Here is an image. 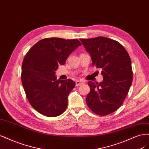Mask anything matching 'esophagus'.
<instances>
[{"label": "esophagus", "instance_id": "esophagus-1", "mask_svg": "<svg viewBox=\"0 0 149 149\" xmlns=\"http://www.w3.org/2000/svg\"><path fill=\"white\" fill-rule=\"evenodd\" d=\"M75 84H76V86H80V85H81L84 84V83L82 81H80V80H77V81H76Z\"/></svg>", "mask_w": 149, "mask_h": 149}]
</instances>
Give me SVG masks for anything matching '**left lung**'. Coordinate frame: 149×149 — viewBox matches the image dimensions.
Wrapping results in <instances>:
<instances>
[{
  "instance_id": "left-lung-1",
  "label": "left lung",
  "mask_w": 149,
  "mask_h": 149,
  "mask_svg": "<svg viewBox=\"0 0 149 149\" xmlns=\"http://www.w3.org/2000/svg\"><path fill=\"white\" fill-rule=\"evenodd\" d=\"M80 40L90 55L92 65L102 69L103 77L99 84L88 81L90 91L86 103L95 114L101 116L111 114L123 104L131 86L130 57L119 42L106 37Z\"/></svg>"
}]
</instances>
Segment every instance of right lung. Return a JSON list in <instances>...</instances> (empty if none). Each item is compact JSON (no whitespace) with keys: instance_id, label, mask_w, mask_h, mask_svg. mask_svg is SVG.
<instances>
[{"instance_id":"right-lung-1","label":"right lung","mask_w":149,"mask_h":149,"mask_svg":"<svg viewBox=\"0 0 149 149\" xmlns=\"http://www.w3.org/2000/svg\"><path fill=\"white\" fill-rule=\"evenodd\" d=\"M81 45L78 40L47 38L36 42L26 53L22 66V82L28 101L38 112L56 117L65 111L75 83L71 79H57L55 73Z\"/></svg>"}]
</instances>
